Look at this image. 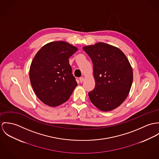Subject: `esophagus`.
Masks as SVG:
<instances>
[{
  "instance_id": "obj_1",
  "label": "esophagus",
  "mask_w": 159,
  "mask_h": 159,
  "mask_svg": "<svg viewBox=\"0 0 159 159\" xmlns=\"http://www.w3.org/2000/svg\"><path fill=\"white\" fill-rule=\"evenodd\" d=\"M79 80H80V82L81 83H82V82L84 81L85 78H84V77H80V78L79 79Z\"/></svg>"
}]
</instances>
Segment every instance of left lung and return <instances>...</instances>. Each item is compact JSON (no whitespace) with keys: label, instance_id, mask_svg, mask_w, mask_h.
I'll return each mask as SVG.
<instances>
[{"label":"left lung","instance_id":"8db88e82","mask_svg":"<svg viewBox=\"0 0 159 159\" xmlns=\"http://www.w3.org/2000/svg\"><path fill=\"white\" fill-rule=\"evenodd\" d=\"M93 65L95 88L88 93L91 103L103 111L121 106L133 82L130 63L119 48L102 42L83 47Z\"/></svg>","mask_w":159,"mask_h":159}]
</instances>
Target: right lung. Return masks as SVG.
<instances>
[{
    "instance_id": "1",
    "label": "right lung",
    "mask_w": 159,
    "mask_h": 159,
    "mask_svg": "<svg viewBox=\"0 0 159 159\" xmlns=\"http://www.w3.org/2000/svg\"><path fill=\"white\" fill-rule=\"evenodd\" d=\"M77 48L63 41L44 45L36 53L30 66L29 77L38 99L49 107L66 102L77 85L69 58Z\"/></svg>"
}]
</instances>
